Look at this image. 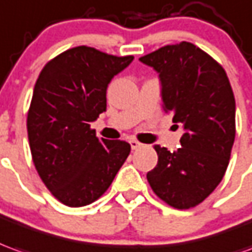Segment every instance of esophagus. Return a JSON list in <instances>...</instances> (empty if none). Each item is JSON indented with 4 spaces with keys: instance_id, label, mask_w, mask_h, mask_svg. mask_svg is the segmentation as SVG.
<instances>
[{
    "instance_id": "1",
    "label": "esophagus",
    "mask_w": 252,
    "mask_h": 252,
    "mask_svg": "<svg viewBox=\"0 0 252 252\" xmlns=\"http://www.w3.org/2000/svg\"><path fill=\"white\" fill-rule=\"evenodd\" d=\"M129 144H131L132 150H136V149H139V147L142 146V143H140V142H138L136 139H131V140H129Z\"/></svg>"
}]
</instances>
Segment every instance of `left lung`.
Masks as SVG:
<instances>
[{"mask_svg": "<svg viewBox=\"0 0 252 252\" xmlns=\"http://www.w3.org/2000/svg\"><path fill=\"white\" fill-rule=\"evenodd\" d=\"M159 73L162 108L183 126L181 147L156 144L158 163L147 173L151 189L169 206L195 207L224 177L235 142V95L225 69L189 42L140 57Z\"/></svg>", "mask_w": 252, "mask_h": 252, "instance_id": "left-lung-1", "label": "left lung"}]
</instances>
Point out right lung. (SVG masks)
<instances>
[{"instance_id": "right-lung-1", "label": "right lung", "mask_w": 252, "mask_h": 252, "mask_svg": "<svg viewBox=\"0 0 252 252\" xmlns=\"http://www.w3.org/2000/svg\"><path fill=\"white\" fill-rule=\"evenodd\" d=\"M132 60L72 47L50 60L35 83L27 114L32 161L53 196L69 207L101 198L129 156V143L98 139L90 126L106 110L110 80Z\"/></svg>"}]
</instances>
